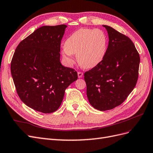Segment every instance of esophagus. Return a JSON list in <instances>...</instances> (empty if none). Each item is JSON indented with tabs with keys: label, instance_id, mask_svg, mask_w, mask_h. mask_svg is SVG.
I'll list each match as a JSON object with an SVG mask.
<instances>
[{
	"label": "esophagus",
	"instance_id": "1",
	"mask_svg": "<svg viewBox=\"0 0 153 153\" xmlns=\"http://www.w3.org/2000/svg\"><path fill=\"white\" fill-rule=\"evenodd\" d=\"M83 75H84V73H83L82 72H81V71H78V78L82 77Z\"/></svg>",
	"mask_w": 153,
	"mask_h": 153
}]
</instances>
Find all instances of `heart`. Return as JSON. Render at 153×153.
Here are the masks:
<instances>
[{
  "instance_id": "heart-1",
  "label": "heart",
  "mask_w": 153,
  "mask_h": 153,
  "mask_svg": "<svg viewBox=\"0 0 153 153\" xmlns=\"http://www.w3.org/2000/svg\"><path fill=\"white\" fill-rule=\"evenodd\" d=\"M107 47V38L101 29H80L74 32L64 43L63 57L72 64V54L84 68H92L102 61Z\"/></svg>"
}]
</instances>
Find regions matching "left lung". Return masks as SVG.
<instances>
[{
  "label": "left lung",
  "mask_w": 153,
  "mask_h": 153,
  "mask_svg": "<svg viewBox=\"0 0 153 153\" xmlns=\"http://www.w3.org/2000/svg\"><path fill=\"white\" fill-rule=\"evenodd\" d=\"M108 46L98 65L85 72L87 96L96 109L105 111L121 105L138 80L140 55L128 36L107 25Z\"/></svg>",
  "instance_id": "8db88e82"
}]
</instances>
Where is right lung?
I'll return each instance as SVG.
<instances>
[{"label":"right lung","instance_id":"right-lung-1","mask_svg":"<svg viewBox=\"0 0 153 153\" xmlns=\"http://www.w3.org/2000/svg\"><path fill=\"white\" fill-rule=\"evenodd\" d=\"M66 25L43 26L17 46L11 62L16 92L27 106L49 114L61 105L65 90L77 80L75 69L60 62Z\"/></svg>","mask_w":153,"mask_h":153}]
</instances>
